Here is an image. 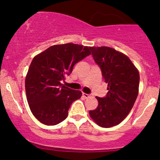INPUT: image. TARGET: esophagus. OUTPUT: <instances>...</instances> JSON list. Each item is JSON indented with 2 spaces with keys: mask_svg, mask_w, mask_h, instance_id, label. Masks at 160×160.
<instances>
[{
  "mask_svg": "<svg viewBox=\"0 0 160 160\" xmlns=\"http://www.w3.org/2000/svg\"><path fill=\"white\" fill-rule=\"evenodd\" d=\"M82 96L85 97L86 98H89V97L92 96V95L90 94H86V93H82Z\"/></svg>",
  "mask_w": 160,
  "mask_h": 160,
  "instance_id": "obj_1",
  "label": "esophagus"
}]
</instances>
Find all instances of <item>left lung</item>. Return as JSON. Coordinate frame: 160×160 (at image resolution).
Wrapping results in <instances>:
<instances>
[{"label": "left lung", "mask_w": 160, "mask_h": 160, "mask_svg": "<svg viewBox=\"0 0 160 160\" xmlns=\"http://www.w3.org/2000/svg\"><path fill=\"white\" fill-rule=\"evenodd\" d=\"M94 61L108 83L105 97H96L98 106L89 111L98 126L109 128L120 123L131 111L138 95L139 76L128 56L108 47H89Z\"/></svg>", "instance_id": "8db88e82"}]
</instances>
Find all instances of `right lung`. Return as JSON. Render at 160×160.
I'll list each match as a JSON object with an SVG mask.
<instances>
[{"instance_id":"add662e5","label":"right lung","mask_w":160,"mask_h":160,"mask_svg":"<svg viewBox=\"0 0 160 160\" xmlns=\"http://www.w3.org/2000/svg\"><path fill=\"white\" fill-rule=\"evenodd\" d=\"M91 54L88 47L54 45L33 58L25 78L28 103L42 123L55 126L67 118L71 104L82 92L62 83L74 65Z\"/></svg>"}]
</instances>
